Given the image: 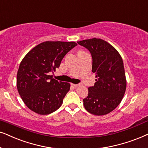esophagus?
Masks as SVG:
<instances>
[{"mask_svg": "<svg viewBox=\"0 0 148 148\" xmlns=\"http://www.w3.org/2000/svg\"><path fill=\"white\" fill-rule=\"evenodd\" d=\"M71 86H73V87H74V88H77V87H79V86H80V84H71Z\"/></svg>", "mask_w": 148, "mask_h": 148, "instance_id": "esophagus-1", "label": "esophagus"}]
</instances>
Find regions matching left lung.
<instances>
[{"label": "left lung", "mask_w": 148, "mask_h": 148, "mask_svg": "<svg viewBox=\"0 0 148 148\" xmlns=\"http://www.w3.org/2000/svg\"><path fill=\"white\" fill-rule=\"evenodd\" d=\"M77 43L90 52L92 71L97 78L95 86L88 88V97L83 100L84 107L96 116L109 114L118 106L126 91L122 57L112 45L103 39L93 38Z\"/></svg>", "instance_id": "1"}]
</instances>
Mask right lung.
I'll list each match as a JSON object with an SVG mask.
<instances>
[{
	"label": "right lung",
	"instance_id": "right-lung-1",
	"mask_svg": "<svg viewBox=\"0 0 148 148\" xmlns=\"http://www.w3.org/2000/svg\"><path fill=\"white\" fill-rule=\"evenodd\" d=\"M77 45L73 41H45L25 56L17 74V88L30 110L47 115L62 105L70 84L57 81L49 73L60 66L64 56Z\"/></svg>",
	"mask_w": 148,
	"mask_h": 148
}]
</instances>
